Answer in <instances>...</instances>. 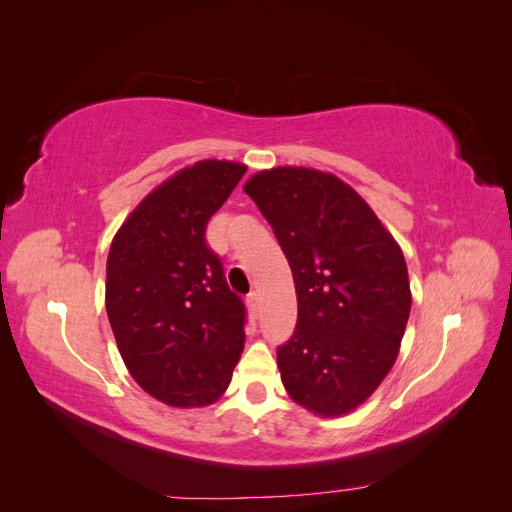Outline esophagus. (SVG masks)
Listing matches in <instances>:
<instances>
[{
	"label": "esophagus",
	"mask_w": 512,
	"mask_h": 512,
	"mask_svg": "<svg viewBox=\"0 0 512 512\" xmlns=\"http://www.w3.org/2000/svg\"><path fill=\"white\" fill-rule=\"evenodd\" d=\"M247 307H250V312L254 314V316H258V312H260V292H250L247 294Z\"/></svg>",
	"instance_id": "obj_1"
}]
</instances>
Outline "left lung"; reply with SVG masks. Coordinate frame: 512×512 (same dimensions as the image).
Listing matches in <instances>:
<instances>
[{
  "label": "left lung",
  "instance_id": "1",
  "mask_svg": "<svg viewBox=\"0 0 512 512\" xmlns=\"http://www.w3.org/2000/svg\"><path fill=\"white\" fill-rule=\"evenodd\" d=\"M271 224L297 290L299 318L277 348L288 395L342 416L389 374L412 294L401 247L348 183L303 166L260 170L243 185Z\"/></svg>",
  "mask_w": 512,
  "mask_h": 512
}]
</instances>
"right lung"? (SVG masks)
Here are the masks:
<instances>
[{
    "instance_id": "right-lung-1",
    "label": "right lung",
    "mask_w": 512,
    "mask_h": 512,
    "mask_svg": "<svg viewBox=\"0 0 512 512\" xmlns=\"http://www.w3.org/2000/svg\"><path fill=\"white\" fill-rule=\"evenodd\" d=\"M247 166L203 160L179 170L123 222L106 260V314L132 378L175 408L228 389L245 344V305L205 241Z\"/></svg>"
}]
</instances>
